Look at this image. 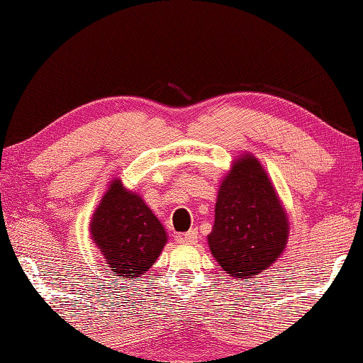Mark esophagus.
<instances>
[{
    "instance_id": "esophagus-1",
    "label": "esophagus",
    "mask_w": 363,
    "mask_h": 363,
    "mask_svg": "<svg viewBox=\"0 0 363 363\" xmlns=\"http://www.w3.org/2000/svg\"><path fill=\"white\" fill-rule=\"evenodd\" d=\"M177 240L181 243H187V245H194L198 240V229H190L186 234H179L177 235Z\"/></svg>"
}]
</instances>
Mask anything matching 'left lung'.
<instances>
[{
    "instance_id": "1",
    "label": "left lung",
    "mask_w": 363,
    "mask_h": 363,
    "mask_svg": "<svg viewBox=\"0 0 363 363\" xmlns=\"http://www.w3.org/2000/svg\"><path fill=\"white\" fill-rule=\"evenodd\" d=\"M289 218L272 181L252 154L234 160L223 177L215 223L207 235L215 260L237 279H250L281 257Z\"/></svg>"
}]
</instances>
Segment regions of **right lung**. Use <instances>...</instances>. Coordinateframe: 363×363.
Listing matches in <instances>:
<instances>
[{"label":"right lung","instance_id":"1","mask_svg":"<svg viewBox=\"0 0 363 363\" xmlns=\"http://www.w3.org/2000/svg\"><path fill=\"white\" fill-rule=\"evenodd\" d=\"M91 240L113 276L140 277L152 267L167 243V233L140 195L109 184L90 221Z\"/></svg>","mask_w":363,"mask_h":363}]
</instances>
